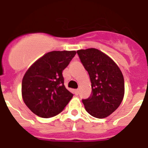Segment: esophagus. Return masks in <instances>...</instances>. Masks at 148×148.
I'll list each match as a JSON object with an SVG mask.
<instances>
[{
    "label": "esophagus",
    "instance_id": "34e87169",
    "mask_svg": "<svg viewBox=\"0 0 148 148\" xmlns=\"http://www.w3.org/2000/svg\"><path fill=\"white\" fill-rule=\"evenodd\" d=\"M78 93H79L78 89H76V90H74V94H75V95H78Z\"/></svg>",
    "mask_w": 148,
    "mask_h": 148
}]
</instances>
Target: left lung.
I'll use <instances>...</instances> for the list:
<instances>
[{
	"label": "left lung",
	"instance_id": "left-lung-1",
	"mask_svg": "<svg viewBox=\"0 0 148 148\" xmlns=\"http://www.w3.org/2000/svg\"><path fill=\"white\" fill-rule=\"evenodd\" d=\"M77 53L91 82V95L82 100L85 110L93 117L104 118L116 110L124 98L122 72L111 58L99 50L88 48Z\"/></svg>",
	"mask_w": 148,
	"mask_h": 148
}]
</instances>
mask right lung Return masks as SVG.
Listing matches in <instances>:
<instances>
[{"label":"right lung","mask_w":148,"mask_h":148,"mask_svg":"<svg viewBox=\"0 0 148 148\" xmlns=\"http://www.w3.org/2000/svg\"><path fill=\"white\" fill-rule=\"evenodd\" d=\"M75 51H51L34 63L22 80V97L27 108L40 117L48 118L62 111L73 97L64 84L63 71Z\"/></svg>","instance_id":"obj_1"}]
</instances>
